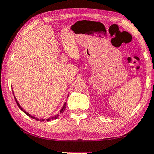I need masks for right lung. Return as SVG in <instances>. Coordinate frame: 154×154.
<instances>
[{
	"mask_svg": "<svg viewBox=\"0 0 154 154\" xmlns=\"http://www.w3.org/2000/svg\"><path fill=\"white\" fill-rule=\"evenodd\" d=\"M14 98H15V100H16V103H17V105H18V107L19 108H20V109H21V111H23L24 112V113H26V115H28V116H29V117H31V118H32V119H35V120H36V121H44V119H38V118H35V117H34V116H31V114H29V113H28V112H26V111H24V110L23 109V108H21V106H20V104H19L18 103V100H16V97H15V96H14ZM66 103H64V105H63V108H62V109L61 110H60V113H63V112L64 111H65V109H66ZM58 114H57V115H56V116H53V117H51V118H48V119H47V121H51V120H54V119H57V118H58Z\"/></svg>",
	"mask_w": 154,
	"mask_h": 154,
	"instance_id": "add662e5",
	"label": "right lung"
}]
</instances>
